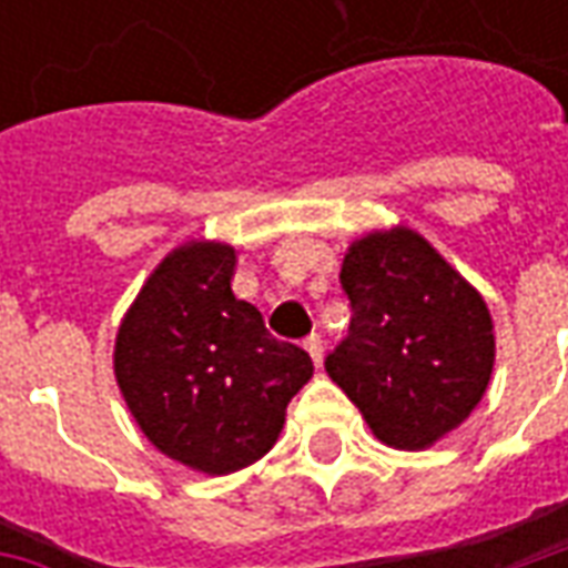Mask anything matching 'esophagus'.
<instances>
[{
  "instance_id": "esophagus-1",
  "label": "esophagus",
  "mask_w": 568,
  "mask_h": 568,
  "mask_svg": "<svg viewBox=\"0 0 568 568\" xmlns=\"http://www.w3.org/2000/svg\"><path fill=\"white\" fill-rule=\"evenodd\" d=\"M304 349H307L310 358H313V365L320 368L322 358H325V346H322V337H320V334H310L307 341H304Z\"/></svg>"
}]
</instances>
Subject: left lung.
I'll use <instances>...</instances> for the list:
<instances>
[{"mask_svg":"<svg viewBox=\"0 0 568 568\" xmlns=\"http://www.w3.org/2000/svg\"><path fill=\"white\" fill-rule=\"evenodd\" d=\"M341 285L353 322L325 371L374 438L395 450H426L463 426L496 365L484 295L405 224L353 240Z\"/></svg>","mask_w":568,"mask_h":568,"instance_id":"8db88e82","label":"left lung"}]
</instances>
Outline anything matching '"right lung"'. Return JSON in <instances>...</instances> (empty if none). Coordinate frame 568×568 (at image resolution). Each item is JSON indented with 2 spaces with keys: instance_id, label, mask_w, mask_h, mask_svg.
<instances>
[{
  "instance_id": "1",
  "label": "right lung",
  "mask_w": 568,
  "mask_h": 568,
  "mask_svg": "<svg viewBox=\"0 0 568 568\" xmlns=\"http://www.w3.org/2000/svg\"><path fill=\"white\" fill-rule=\"evenodd\" d=\"M236 248L187 240L163 255L115 334V381L142 435L175 463L222 477L258 463L313 377L234 295Z\"/></svg>"
}]
</instances>
